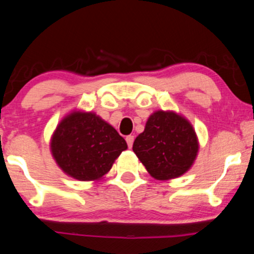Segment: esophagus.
<instances>
[{
    "label": "esophagus",
    "instance_id": "1",
    "mask_svg": "<svg viewBox=\"0 0 254 254\" xmlns=\"http://www.w3.org/2000/svg\"><path fill=\"white\" fill-rule=\"evenodd\" d=\"M126 142H127V144H128V148L133 147V142H134V136H133V135H128V136L126 137Z\"/></svg>",
    "mask_w": 254,
    "mask_h": 254
}]
</instances>
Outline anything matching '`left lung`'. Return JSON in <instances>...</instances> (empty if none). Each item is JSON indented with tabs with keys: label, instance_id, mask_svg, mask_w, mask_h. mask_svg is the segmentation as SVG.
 I'll return each mask as SVG.
<instances>
[{
	"label": "left lung",
	"instance_id": "1",
	"mask_svg": "<svg viewBox=\"0 0 254 254\" xmlns=\"http://www.w3.org/2000/svg\"><path fill=\"white\" fill-rule=\"evenodd\" d=\"M133 151L151 177L168 180L189 171L199 142L189 120L171 111H156L135 138Z\"/></svg>",
	"mask_w": 254,
	"mask_h": 254
}]
</instances>
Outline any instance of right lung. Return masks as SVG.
<instances>
[{
	"label": "right lung",
	"instance_id": "1",
	"mask_svg": "<svg viewBox=\"0 0 254 254\" xmlns=\"http://www.w3.org/2000/svg\"><path fill=\"white\" fill-rule=\"evenodd\" d=\"M127 143L114 128L92 112H72L58 125L51 140L57 164L72 178L98 180L112 168Z\"/></svg>",
	"mask_w": 254,
	"mask_h": 254
}]
</instances>
